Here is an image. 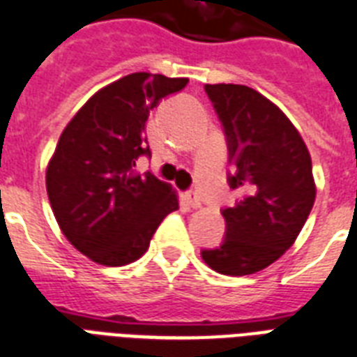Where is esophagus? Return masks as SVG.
<instances>
[{"label":"esophagus","mask_w":357,"mask_h":357,"mask_svg":"<svg viewBox=\"0 0 357 357\" xmlns=\"http://www.w3.org/2000/svg\"><path fill=\"white\" fill-rule=\"evenodd\" d=\"M186 203L192 206V208H201V199L197 197V193L188 192L186 193Z\"/></svg>","instance_id":"esophagus-1"}]
</instances>
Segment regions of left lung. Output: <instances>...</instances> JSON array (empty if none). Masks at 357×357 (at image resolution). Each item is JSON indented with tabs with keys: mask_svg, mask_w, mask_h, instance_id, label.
<instances>
[{
	"mask_svg": "<svg viewBox=\"0 0 357 357\" xmlns=\"http://www.w3.org/2000/svg\"><path fill=\"white\" fill-rule=\"evenodd\" d=\"M229 141L231 188L244 199L222 212L227 234L203 261L223 275H250L275 262L296 242L317 197L313 165L302 135L259 91L206 84Z\"/></svg>",
	"mask_w": 357,
	"mask_h": 357,
	"instance_id": "8db88e82",
	"label": "left lung"
}]
</instances>
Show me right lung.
I'll return each mask as SVG.
<instances>
[{
  "label": "right lung",
  "mask_w": 357,
  "mask_h": 357,
  "mask_svg": "<svg viewBox=\"0 0 357 357\" xmlns=\"http://www.w3.org/2000/svg\"><path fill=\"white\" fill-rule=\"evenodd\" d=\"M188 78L134 73L102 87L66 124L46 167L50 206L66 240L102 266H124L149 250L169 212L171 184L139 175L135 160L151 154L149 112Z\"/></svg>",
  "instance_id": "obj_1"
}]
</instances>
